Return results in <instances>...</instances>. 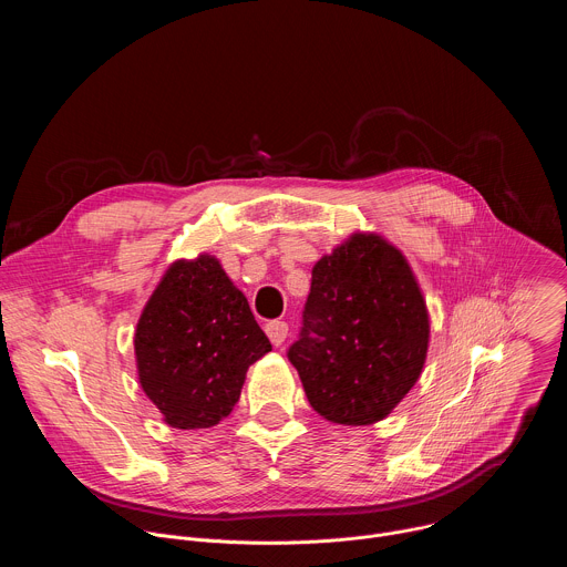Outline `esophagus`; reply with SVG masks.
I'll list each match as a JSON object with an SVG mask.
<instances>
[{
  "mask_svg": "<svg viewBox=\"0 0 567 567\" xmlns=\"http://www.w3.org/2000/svg\"><path fill=\"white\" fill-rule=\"evenodd\" d=\"M265 332H267L269 341L278 348V346L285 343V339H287V334H289V326H287L285 320H271V322H267Z\"/></svg>",
  "mask_w": 567,
  "mask_h": 567,
  "instance_id": "34e87169",
  "label": "esophagus"
}]
</instances>
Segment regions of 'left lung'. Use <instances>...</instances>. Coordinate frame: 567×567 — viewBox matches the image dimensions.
Wrapping results in <instances>:
<instances>
[{
	"mask_svg": "<svg viewBox=\"0 0 567 567\" xmlns=\"http://www.w3.org/2000/svg\"><path fill=\"white\" fill-rule=\"evenodd\" d=\"M429 311L409 260L377 233H354L311 269L300 339L287 357L311 409L368 426L422 374Z\"/></svg>",
	"mask_w": 567,
	"mask_h": 567,
	"instance_id": "left-lung-1",
	"label": "left lung"
}]
</instances>
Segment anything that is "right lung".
I'll list each match as a JSON object with an SVG mask.
<instances>
[{
	"label": "right lung",
	"mask_w": 567,
	"mask_h": 567,
	"mask_svg": "<svg viewBox=\"0 0 567 567\" xmlns=\"http://www.w3.org/2000/svg\"><path fill=\"white\" fill-rule=\"evenodd\" d=\"M269 350L249 300L208 254L168 267L134 334L143 392L184 431L228 417L249 365Z\"/></svg>",
	"instance_id": "add662e5"
}]
</instances>
